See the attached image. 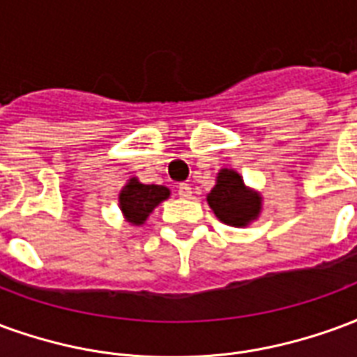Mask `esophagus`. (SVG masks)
I'll return each instance as SVG.
<instances>
[{"instance_id":"34e87169","label":"esophagus","mask_w":357,"mask_h":357,"mask_svg":"<svg viewBox=\"0 0 357 357\" xmlns=\"http://www.w3.org/2000/svg\"><path fill=\"white\" fill-rule=\"evenodd\" d=\"M178 193L181 199H191V197H193V189L187 185V183H181V185L178 187Z\"/></svg>"}]
</instances>
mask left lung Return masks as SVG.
I'll list each match as a JSON object with an SVG mask.
<instances>
[{
  "label": "left lung",
  "instance_id": "obj_1",
  "mask_svg": "<svg viewBox=\"0 0 357 357\" xmlns=\"http://www.w3.org/2000/svg\"><path fill=\"white\" fill-rule=\"evenodd\" d=\"M206 202L220 222L231 227H247L262 214V195L245 183L239 172L222 168Z\"/></svg>",
  "mask_w": 357,
  "mask_h": 357
}]
</instances>
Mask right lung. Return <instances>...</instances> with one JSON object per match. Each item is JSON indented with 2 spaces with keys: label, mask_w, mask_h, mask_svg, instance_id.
Wrapping results in <instances>:
<instances>
[{
  "label": "right lung",
  "mask_w": 357,
  "mask_h": 357,
  "mask_svg": "<svg viewBox=\"0 0 357 357\" xmlns=\"http://www.w3.org/2000/svg\"><path fill=\"white\" fill-rule=\"evenodd\" d=\"M170 199V189L164 185H147L137 178H130L118 193V206L122 218L133 227H141L153 210Z\"/></svg>",
  "instance_id": "obj_1"
}]
</instances>
